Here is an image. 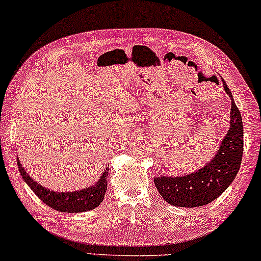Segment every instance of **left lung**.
Segmentation results:
<instances>
[{
  "label": "left lung",
  "mask_w": 261,
  "mask_h": 261,
  "mask_svg": "<svg viewBox=\"0 0 261 261\" xmlns=\"http://www.w3.org/2000/svg\"><path fill=\"white\" fill-rule=\"evenodd\" d=\"M223 85L231 98V111L229 131L218 153L197 172L182 177L161 176L154 179L160 195L172 206L199 207L212 202L226 190L239 172L243 154L242 118L225 82Z\"/></svg>",
  "instance_id": "8db88e82"
}]
</instances>
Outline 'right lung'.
I'll use <instances>...</instances> for the list:
<instances>
[{"instance_id": "right-lung-1", "label": "right lung", "mask_w": 261, "mask_h": 261, "mask_svg": "<svg viewBox=\"0 0 261 261\" xmlns=\"http://www.w3.org/2000/svg\"><path fill=\"white\" fill-rule=\"evenodd\" d=\"M18 167L22 179L39 197V200H42L47 206L51 207L55 211H59V212L79 213L96 208L103 201L105 193L107 191L108 167L95 186L78 191H68V193H59V191H51L47 188H43L41 184L30 178L26 171L22 169L19 160Z\"/></svg>"}]
</instances>
